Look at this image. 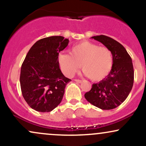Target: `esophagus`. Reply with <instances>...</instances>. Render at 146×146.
Instances as JSON below:
<instances>
[{
  "instance_id": "1",
  "label": "esophagus",
  "mask_w": 146,
  "mask_h": 146,
  "mask_svg": "<svg viewBox=\"0 0 146 146\" xmlns=\"http://www.w3.org/2000/svg\"><path fill=\"white\" fill-rule=\"evenodd\" d=\"M75 81L76 82H78V83L82 82V80H75Z\"/></svg>"
}]
</instances>
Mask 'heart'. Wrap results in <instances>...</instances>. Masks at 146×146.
I'll return each mask as SVG.
<instances>
[{"label": "heart", "mask_w": 146, "mask_h": 146, "mask_svg": "<svg viewBox=\"0 0 146 146\" xmlns=\"http://www.w3.org/2000/svg\"><path fill=\"white\" fill-rule=\"evenodd\" d=\"M58 62L61 71L67 77L73 76L82 67L84 74L93 81L102 80L113 66V55L106 46L84 41L74 45L70 55L60 54Z\"/></svg>", "instance_id": "1"}]
</instances>
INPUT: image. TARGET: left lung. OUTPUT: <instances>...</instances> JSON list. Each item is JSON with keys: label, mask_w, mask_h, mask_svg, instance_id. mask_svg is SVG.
<instances>
[{"label": "left lung", "mask_w": 146, "mask_h": 146, "mask_svg": "<svg viewBox=\"0 0 146 146\" xmlns=\"http://www.w3.org/2000/svg\"><path fill=\"white\" fill-rule=\"evenodd\" d=\"M111 50L113 66L109 74L100 82L93 84L85 93L86 100L102 110H111L121 105L128 98L134 83L132 59L119 42L106 36L92 37Z\"/></svg>", "instance_id": "8db88e82"}]
</instances>
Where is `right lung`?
I'll return each instance as SVG.
<instances>
[{"mask_svg": "<svg viewBox=\"0 0 146 146\" xmlns=\"http://www.w3.org/2000/svg\"><path fill=\"white\" fill-rule=\"evenodd\" d=\"M68 39L51 36L37 41L21 66L22 94L28 105L42 113L53 110L63 98L65 86L71 80L60 68L58 56L67 46Z\"/></svg>", "mask_w": 146, "mask_h": 146, "instance_id": "right-lung-1", "label": "right lung"}]
</instances>
